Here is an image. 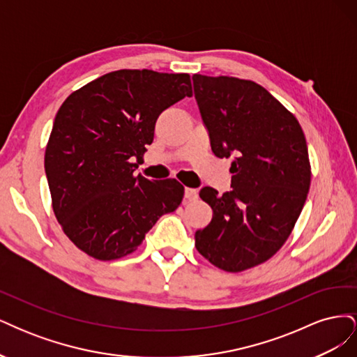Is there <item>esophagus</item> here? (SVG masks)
Instances as JSON below:
<instances>
[{
  "instance_id": "1",
  "label": "esophagus",
  "mask_w": 357,
  "mask_h": 357,
  "mask_svg": "<svg viewBox=\"0 0 357 357\" xmlns=\"http://www.w3.org/2000/svg\"><path fill=\"white\" fill-rule=\"evenodd\" d=\"M185 199L186 201H197L198 199V190L192 189V188H186L185 189Z\"/></svg>"
}]
</instances>
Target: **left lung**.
<instances>
[{"label":"left lung","mask_w":357,"mask_h":357,"mask_svg":"<svg viewBox=\"0 0 357 357\" xmlns=\"http://www.w3.org/2000/svg\"><path fill=\"white\" fill-rule=\"evenodd\" d=\"M192 80L213 153L234 156L232 190L199 192L213 219L195 232V247L223 271H244L280 250L304 207L311 181L305 137L261 84L228 75Z\"/></svg>","instance_id":"1"}]
</instances>
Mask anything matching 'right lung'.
I'll return each mask as SVG.
<instances>
[{
	"mask_svg": "<svg viewBox=\"0 0 357 357\" xmlns=\"http://www.w3.org/2000/svg\"><path fill=\"white\" fill-rule=\"evenodd\" d=\"M192 96L189 74L119 70L73 92L53 122L45 169L53 211L80 250L100 261L135 252L185 188L134 171L159 114Z\"/></svg>",
	"mask_w": 357,
	"mask_h": 357,
	"instance_id": "obj_1",
	"label": "right lung"
}]
</instances>
